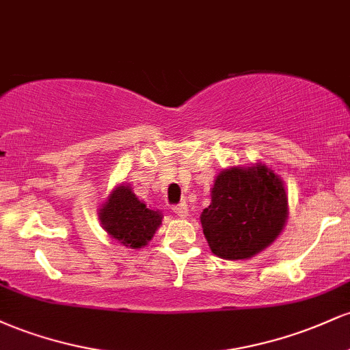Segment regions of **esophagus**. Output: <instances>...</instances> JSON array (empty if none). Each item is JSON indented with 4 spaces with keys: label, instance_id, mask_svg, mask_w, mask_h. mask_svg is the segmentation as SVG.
I'll list each match as a JSON object with an SVG mask.
<instances>
[{
    "label": "esophagus",
    "instance_id": "34e87169",
    "mask_svg": "<svg viewBox=\"0 0 350 350\" xmlns=\"http://www.w3.org/2000/svg\"><path fill=\"white\" fill-rule=\"evenodd\" d=\"M172 211L176 212V215L180 217V219H184V217H187L189 214V208H187V204H179V206H174L172 207Z\"/></svg>",
    "mask_w": 350,
    "mask_h": 350
}]
</instances>
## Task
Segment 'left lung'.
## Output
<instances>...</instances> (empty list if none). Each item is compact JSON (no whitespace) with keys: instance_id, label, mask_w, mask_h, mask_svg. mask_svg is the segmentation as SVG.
<instances>
[{"instance_id":"8db88e82","label":"left lung","mask_w":350,"mask_h":350,"mask_svg":"<svg viewBox=\"0 0 350 350\" xmlns=\"http://www.w3.org/2000/svg\"><path fill=\"white\" fill-rule=\"evenodd\" d=\"M211 198L200 214L204 235L214 255L232 262L270 247L290 214L283 179L263 163L222 170Z\"/></svg>"}]
</instances>
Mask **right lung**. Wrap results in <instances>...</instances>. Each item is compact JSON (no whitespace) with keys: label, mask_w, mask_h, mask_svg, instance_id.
Wrapping results in <instances>:
<instances>
[{"label":"right lung","mask_w":350,"mask_h":350,"mask_svg":"<svg viewBox=\"0 0 350 350\" xmlns=\"http://www.w3.org/2000/svg\"><path fill=\"white\" fill-rule=\"evenodd\" d=\"M98 219L108 237L126 248H142L161 226L158 208L136 198L130 184H118L98 208Z\"/></svg>","instance_id":"1"}]
</instances>
